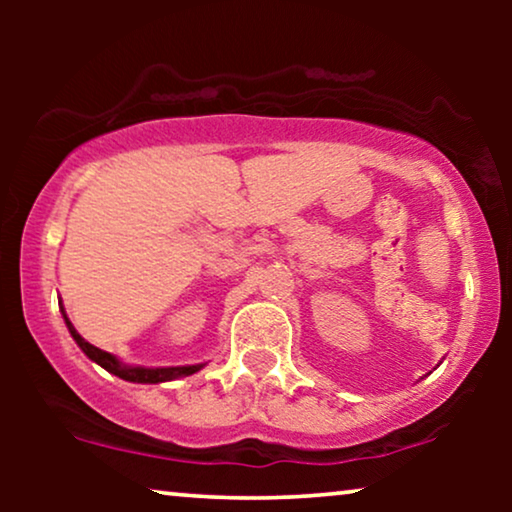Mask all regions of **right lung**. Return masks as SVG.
Masks as SVG:
<instances>
[{"instance_id":"obj_1","label":"right lung","mask_w":512,"mask_h":512,"mask_svg":"<svg viewBox=\"0 0 512 512\" xmlns=\"http://www.w3.org/2000/svg\"><path fill=\"white\" fill-rule=\"evenodd\" d=\"M62 317H65V324L69 328V333H72V338L76 340V345L83 349V354L88 356L90 361H95L97 366H102L104 370H109L111 375L121 377V380H128V382H139V384H158V382H167V380H174V377H181V375H193L198 373L202 368V363L198 366H174V368H144V366H125L116 359L114 354L104 352V349L90 345L81 338L79 333H76V328L72 326V321L67 319L65 310H62Z\"/></svg>"}]
</instances>
